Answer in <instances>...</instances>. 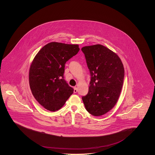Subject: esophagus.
<instances>
[{"label":"esophagus","mask_w":155,"mask_h":155,"mask_svg":"<svg viewBox=\"0 0 155 155\" xmlns=\"http://www.w3.org/2000/svg\"><path fill=\"white\" fill-rule=\"evenodd\" d=\"M77 88H76V87H74V92L75 94V93H77Z\"/></svg>","instance_id":"obj_1"}]
</instances>
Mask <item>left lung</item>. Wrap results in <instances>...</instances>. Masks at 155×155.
<instances>
[{"instance_id":"obj_1","label":"left lung","mask_w":155,"mask_h":155,"mask_svg":"<svg viewBox=\"0 0 155 155\" xmlns=\"http://www.w3.org/2000/svg\"><path fill=\"white\" fill-rule=\"evenodd\" d=\"M91 74L88 93L82 99L90 114L100 116L117 102L123 87L124 68L114 52L102 45L82 48Z\"/></svg>"}]
</instances>
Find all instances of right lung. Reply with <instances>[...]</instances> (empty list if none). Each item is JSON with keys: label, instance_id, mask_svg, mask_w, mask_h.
Listing matches in <instances>:
<instances>
[{"label": "right lung", "instance_id": "right-lung-1", "mask_svg": "<svg viewBox=\"0 0 155 155\" xmlns=\"http://www.w3.org/2000/svg\"><path fill=\"white\" fill-rule=\"evenodd\" d=\"M78 45L52 42L45 45L32 61L29 82L32 94L46 109L61 108L74 91L64 79L65 64L79 52Z\"/></svg>", "mask_w": 155, "mask_h": 155}]
</instances>
